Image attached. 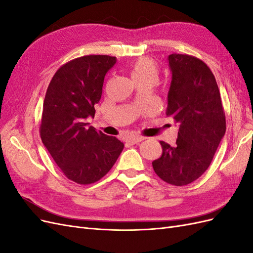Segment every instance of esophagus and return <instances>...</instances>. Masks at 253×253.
Listing matches in <instances>:
<instances>
[{"instance_id": "34e87169", "label": "esophagus", "mask_w": 253, "mask_h": 253, "mask_svg": "<svg viewBox=\"0 0 253 253\" xmlns=\"http://www.w3.org/2000/svg\"><path fill=\"white\" fill-rule=\"evenodd\" d=\"M145 138L142 136H134V137H129V138H127V142L131 143V144H136V143H139L141 142L142 140H144Z\"/></svg>"}]
</instances>
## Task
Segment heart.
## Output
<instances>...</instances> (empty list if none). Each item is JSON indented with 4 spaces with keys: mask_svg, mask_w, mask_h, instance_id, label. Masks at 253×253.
I'll use <instances>...</instances> for the list:
<instances>
[{
    "mask_svg": "<svg viewBox=\"0 0 253 253\" xmlns=\"http://www.w3.org/2000/svg\"><path fill=\"white\" fill-rule=\"evenodd\" d=\"M129 74L134 83H154L158 77V65L154 60L148 57H140L129 64Z\"/></svg>",
    "mask_w": 253,
    "mask_h": 253,
    "instance_id": "b5f03b06",
    "label": "heart"
}]
</instances>
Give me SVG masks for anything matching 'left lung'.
I'll return each mask as SVG.
<instances>
[{
	"label": "left lung",
	"mask_w": 253,
	"mask_h": 253,
	"mask_svg": "<svg viewBox=\"0 0 253 253\" xmlns=\"http://www.w3.org/2000/svg\"><path fill=\"white\" fill-rule=\"evenodd\" d=\"M172 81L166 114L179 126L175 145L160 141L163 154L152 163L155 173L174 186H186L208 169L226 133L217 83L202 60L172 53Z\"/></svg>",
	"instance_id": "1"
}]
</instances>
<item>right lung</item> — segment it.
<instances>
[{
	"mask_svg": "<svg viewBox=\"0 0 253 253\" xmlns=\"http://www.w3.org/2000/svg\"><path fill=\"white\" fill-rule=\"evenodd\" d=\"M116 57L90 55L74 59L53 75L43 103V144L68 179L89 185L116 163L125 144L88 126L102 95L106 73Z\"/></svg>",
	"mask_w": 253,
	"mask_h": 253,
	"instance_id": "1",
	"label": "right lung"
}]
</instances>
